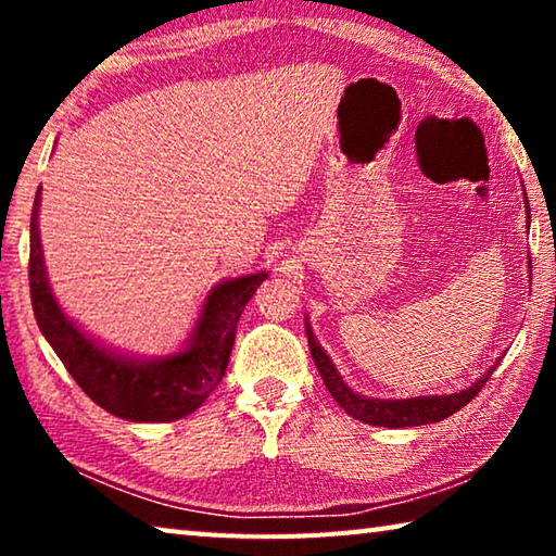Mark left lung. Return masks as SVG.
Returning <instances> with one entry per match:
<instances>
[{
  "label": "left lung",
  "instance_id": "1",
  "mask_svg": "<svg viewBox=\"0 0 556 556\" xmlns=\"http://www.w3.org/2000/svg\"><path fill=\"white\" fill-rule=\"evenodd\" d=\"M306 338H308V348H312L316 368L321 372L324 384L326 390L331 392V397L341 404L353 419L365 421V425H372V427L402 429V427H421V425H431V421L446 419L460 407H466V404L485 388V382L491 380V375L495 370L493 365L481 380L456 394H434V397H412V400H372V397H363V394H355L341 380V375H338V370L333 368L331 357H328L324 353V348L316 343L308 324H306Z\"/></svg>",
  "mask_w": 556,
  "mask_h": 556
}]
</instances>
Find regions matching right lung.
<instances>
[{
  "label": "right lung",
  "instance_id": "1",
  "mask_svg": "<svg viewBox=\"0 0 556 556\" xmlns=\"http://www.w3.org/2000/svg\"><path fill=\"white\" fill-rule=\"evenodd\" d=\"M39 203L41 186L31 211V306L36 324L63 361L65 370L92 402L122 419L174 421L199 409L228 370L238 321L252 294L267 279V271L215 287L205 299L199 326L186 351L159 361H129L90 341L55 304L43 269Z\"/></svg>",
  "mask_w": 556,
  "mask_h": 556
}]
</instances>
